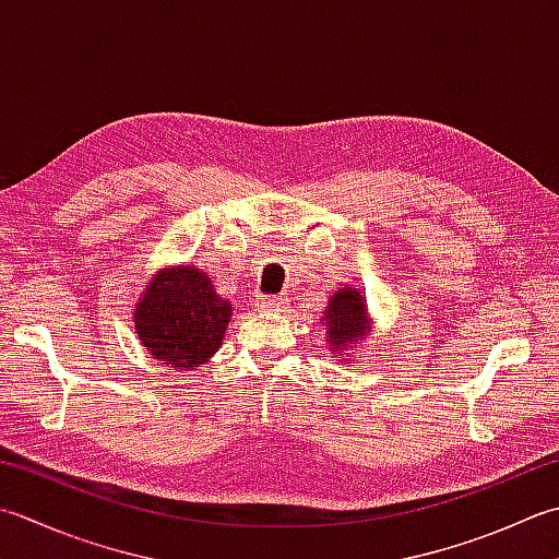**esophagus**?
Listing matches in <instances>:
<instances>
[{
    "instance_id": "1",
    "label": "esophagus",
    "mask_w": 559,
    "mask_h": 559,
    "mask_svg": "<svg viewBox=\"0 0 559 559\" xmlns=\"http://www.w3.org/2000/svg\"><path fill=\"white\" fill-rule=\"evenodd\" d=\"M286 302H288L286 295H259L254 300V305L261 312H281L286 308Z\"/></svg>"
}]
</instances>
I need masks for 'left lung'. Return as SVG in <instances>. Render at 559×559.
<instances>
[{"mask_svg": "<svg viewBox=\"0 0 559 559\" xmlns=\"http://www.w3.org/2000/svg\"><path fill=\"white\" fill-rule=\"evenodd\" d=\"M324 324L330 330L332 346H346L352 342H364L366 336V302L358 290L344 288L332 295L330 308L324 312Z\"/></svg>", "mask_w": 559, "mask_h": 559, "instance_id": "1", "label": "left lung"}]
</instances>
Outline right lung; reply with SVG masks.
I'll list each match as a JSON object with an SVG mask.
<instances>
[{"instance_id": "add662e5", "label": "right lung", "mask_w": 559, "mask_h": 559, "mask_svg": "<svg viewBox=\"0 0 559 559\" xmlns=\"http://www.w3.org/2000/svg\"><path fill=\"white\" fill-rule=\"evenodd\" d=\"M229 302L193 266L159 271L135 308V330L169 370L199 368L223 344Z\"/></svg>"}]
</instances>
